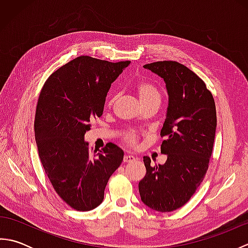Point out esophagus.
<instances>
[{"mask_svg":"<svg viewBox=\"0 0 248 248\" xmlns=\"http://www.w3.org/2000/svg\"><path fill=\"white\" fill-rule=\"evenodd\" d=\"M135 160H136V157L133 155H124V163H131V162H134Z\"/></svg>","mask_w":248,"mask_h":248,"instance_id":"34e87169","label":"esophagus"}]
</instances>
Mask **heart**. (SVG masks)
Wrapping results in <instances>:
<instances>
[{
    "label": "heart",
    "mask_w": 248,
    "mask_h": 248,
    "mask_svg": "<svg viewBox=\"0 0 248 248\" xmlns=\"http://www.w3.org/2000/svg\"><path fill=\"white\" fill-rule=\"evenodd\" d=\"M134 91L135 93H138V96L140 98V101L141 104L147 103V102H152V101H155V102H160L161 100V93L160 91L157 89L154 84L148 82V81H145V80H140L134 84ZM116 99H117V94H112L108 100V105L110 107V105H113L116 101ZM124 138L125 140L127 143H129L130 145H135L136 143V134L132 131H129V132H125L124 134Z\"/></svg>",
    "instance_id": "obj_1"
}]
</instances>
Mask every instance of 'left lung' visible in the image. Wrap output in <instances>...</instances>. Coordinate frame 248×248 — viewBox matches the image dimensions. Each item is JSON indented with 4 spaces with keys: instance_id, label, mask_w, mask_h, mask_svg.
I'll list each match as a JSON object with an SVG mask.
<instances>
[{
    "instance_id": "left-lung-1",
    "label": "left lung",
    "mask_w": 248,
    "mask_h": 248,
    "mask_svg": "<svg viewBox=\"0 0 248 248\" xmlns=\"http://www.w3.org/2000/svg\"><path fill=\"white\" fill-rule=\"evenodd\" d=\"M166 84L168 108L161 130L163 165L144 156L146 175L139 183L141 202L159 212L186 204L202 182L212 155L217 108L205 83L187 67L173 61L144 66Z\"/></svg>"
}]
</instances>
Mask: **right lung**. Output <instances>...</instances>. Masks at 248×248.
Masks as SVG:
<instances>
[{
    "mask_svg": "<svg viewBox=\"0 0 248 248\" xmlns=\"http://www.w3.org/2000/svg\"><path fill=\"white\" fill-rule=\"evenodd\" d=\"M130 61L110 62L78 56L48 78L35 115V139L41 164L55 192L77 211L103 202L124 151L112 143L91 152L84 140L91 120L103 113L108 89Z\"/></svg>",
    "mask_w": 248,
    "mask_h": 248,
    "instance_id": "add662e5",
    "label": "right lung"
}]
</instances>
